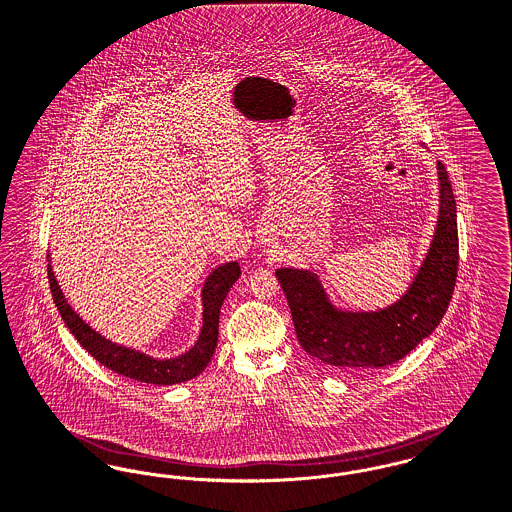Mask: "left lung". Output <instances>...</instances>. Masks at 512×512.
I'll use <instances>...</instances> for the list:
<instances>
[{"label": "left lung", "mask_w": 512, "mask_h": 512, "mask_svg": "<svg viewBox=\"0 0 512 512\" xmlns=\"http://www.w3.org/2000/svg\"><path fill=\"white\" fill-rule=\"evenodd\" d=\"M437 178L439 216L433 240L412 284L391 305L367 311L338 307L317 272L276 269L301 348L311 358L342 371L387 367L437 329L449 309L458 272L456 201L441 162Z\"/></svg>", "instance_id": "obj_1"}]
</instances>
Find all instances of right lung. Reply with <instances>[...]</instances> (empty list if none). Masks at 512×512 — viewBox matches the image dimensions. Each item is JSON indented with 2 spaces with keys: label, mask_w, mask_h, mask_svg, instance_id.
I'll use <instances>...</instances> for the list:
<instances>
[{
  "label": "right lung",
  "mask_w": 512,
  "mask_h": 512,
  "mask_svg": "<svg viewBox=\"0 0 512 512\" xmlns=\"http://www.w3.org/2000/svg\"><path fill=\"white\" fill-rule=\"evenodd\" d=\"M241 269L238 261H228L218 265L207 276L201 288V305H203V325L195 344L174 358H154L143 350L118 344L104 334L92 329L91 325L71 307L61 290L60 280L52 267V257L48 253V280L52 296L60 311L61 319L67 329L81 342V346L108 369L120 373L123 377L151 383V385H178L197 377L211 361L216 342H218V317L220 307L226 300L230 288L240 278Z\"/></svg>",
  "instance_id": "1"
}]
</instances>
